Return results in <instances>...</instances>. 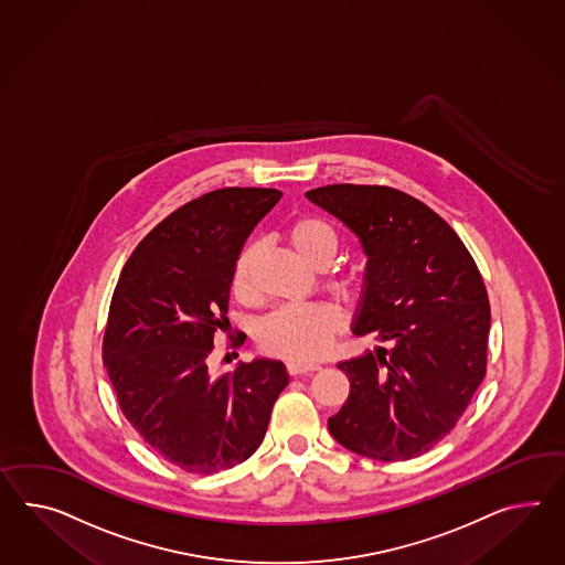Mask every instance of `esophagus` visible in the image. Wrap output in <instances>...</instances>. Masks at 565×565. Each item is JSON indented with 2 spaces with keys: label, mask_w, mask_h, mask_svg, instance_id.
Returning a JSON list of instances; mask_svg holds the SVG:
<instances>
[{
  "label": "esophagus",
  "mask_w": 565,
  "mask_h": 565,
  "mask_svg": "<svg viewBox=\"0 0 565 565\" xmlns=\"http://www.w3.org/2000/svg\"><path fill=\"white\" fill-rule=\"evenodd\" d=\"M317 363H306V361H298V359H291L288 361L289 375H300V373H312L318 372Z\"/></svg>",
  "instance_id": "34e87169"
}]
</instances>
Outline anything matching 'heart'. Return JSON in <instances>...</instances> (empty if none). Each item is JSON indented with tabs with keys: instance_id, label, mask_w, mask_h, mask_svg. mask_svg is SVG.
Segmentation results:
<instances>
[{
	"instance_id": "b5f03b06",
	"label": "heart",
	"mask_w": 565,
	"mask_h": 565,
	"mask_svg": "<svg viewBox=\"0 0 565 565\" xmlns=\"http://www.w3.org/2000/svg\"><path fill=\"white\" fill-rule=\"evenodd\" d=\"M294 253L310 267H324L337 253V234L331 224L317 216H302L291 222L286 231ZM259 259V245L248 243L238 253L233 269L234 294L248 300L255 294V263ZM344 294L359 289L358 276L341 279ZM343 331V317L327 303H296L277 308L263 320L257 331L259 344L267 353L291 359L320 358L332 337Z\"/></svg>"
}]
</instances>
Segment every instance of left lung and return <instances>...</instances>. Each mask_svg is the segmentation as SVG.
<instances>
[{
	"mask_svg": "<svg viewBox=\"0 0 565 565\" xmlns=\"http://www.w3.org/2000/svg\"><path fill=\"white\" fill-rule=\"evenodd\" d=\"M355 234L367 257L353 332L390 344L337 367L349 398L329 418L353 454L406 461L457 425L486 375L490 302L447 222L408 193L337 183L306 192Z\"/></svg>",
	"mask_w": 565,
	"mask_h": 565,
	"instance_id": "1",
	"label": "left lung"
}]
</instances>
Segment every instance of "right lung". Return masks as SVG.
<instances>
[{"mask_svg": "<svg viewBox=\"0 0 565 565\" xmlns=\"http://www.w3.org/2000/svg\"><path fill=\"white\" fill-rule=\"evenodd\" d=\"M279 190L224 188L159 222L111 296L104 365L128 423L169 463L216 473L243 463L288 385L286 365L257 358L212 375L214 334L228 322L234 262Z\"/></svg>", "mask_w": 565, "mask_h": 565, "instance_id": "add662e5", "label": "right lung"}]
</instances>
